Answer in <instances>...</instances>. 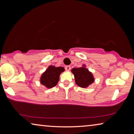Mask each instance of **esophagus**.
<instances>
[{
    "label": "esophagus",
    "instance_id": "1",
    "mask_svg": "<svg viewBox=\"0 0 134 134\" xmlns=\"http://www.w3.org/2000/svg\"><path fill=\"white\" fill-rule=\"evenodd\" d=\"M65 69L66 71H69V70L71 69V66H70V65H67V66H65Z\"/></svg>",
    "mask_w": 134,
    "mask_h": 134
}]
</instances>
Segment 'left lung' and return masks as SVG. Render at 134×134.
Here are the masks:
<instances>
[{
  "mask_svg": "<svg viewBox=\"0 0 134 134\" xmlns=\"http://www.w3.org/2000/svg\"><path fill=\"white\" fill-rule=\"evenodd\" d=\"M83 67L79 68H74L71 70V72L73 73L77 85L81 87L86 88L90 85L93 83L94 80L93 74L88 69Z\"/></svg>",
  "mask_w": 134,
  "mask_h": 134,
  "instance_id": "obj_1",
  "label": "left lung"
}]
</instances>
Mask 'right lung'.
Returning a JSON list of instances; mask_svg holds the SVG:
<instances>
[{
    "instance_id": "obj_1",
    "label": "right lung",
    "mask_w": 134,
    "mask_h": 134,
    "mask_svg": "<svg viewBox=\"0 0 134 134\" xmlns=\"http://www.w3.org/2000/svg\"><path fill=\"white\" fill-rule=\"evenodd\" d=\"M64 71V67H56L53 65H50L42 74L40 82L47 88L53 87L57 85L60 74Z\"/></svg>"
}]
</instances>
